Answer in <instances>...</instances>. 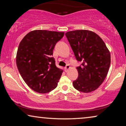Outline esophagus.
<instances>
[{
  "label": "esophagus",
  "instance_id": "esophagus-1",
  "mask_svg": "<svg viewBox=\"0 0 126 126\" xmlns=\"http://www.w3.org/2000/svg\"><path fill=\"white\" fill-rule=\"evenodd\" d=\"M70 68V66L69 65H67L66 66L64 67V70H65V72H67V71L69 70V69Z\"/></svg>",
  "mask_w": 126,
  "mask_h": 126
}]
</instances>
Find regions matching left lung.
Listing matches in <instances>:
<instances>
[{"label":"left lung","instance_id":"1","mask_svg":"<svg viewBox=\"0 0 126 126\" xmlns=\"http://www.w3.org/2000/svg\"><path fill=\"white\" fill-rule=\"evenodd\" d=\"M68 40L78 61L77 79L74 87L79 91L88 93L98 88L105 80L110 65V54L102 39L95 32L86 30L67 32Z\"/></svg>","mask_w":126,"mask_h":126}]
</instances>
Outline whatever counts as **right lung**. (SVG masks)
Segmentation results:
<instances>
[{
	"mask_svg": "<svg viewBox=\"0 0 126 126\" xmlns=\"http://www.w3.org/2000/svg\"><path fill=\"white\" fill-rule=\"evenodd\" d=\"M63 32L36 30L29 32L19 44L16 64L19 73L32 90L40 94L56 88L63 70L57 67L52 57L57 42Z\"/></svg>",
	"mask_w": 126,
	"mask_h": 126,
	"instance_id": "right-lung-1",
	"label": "right lung"
}]
</instances>
